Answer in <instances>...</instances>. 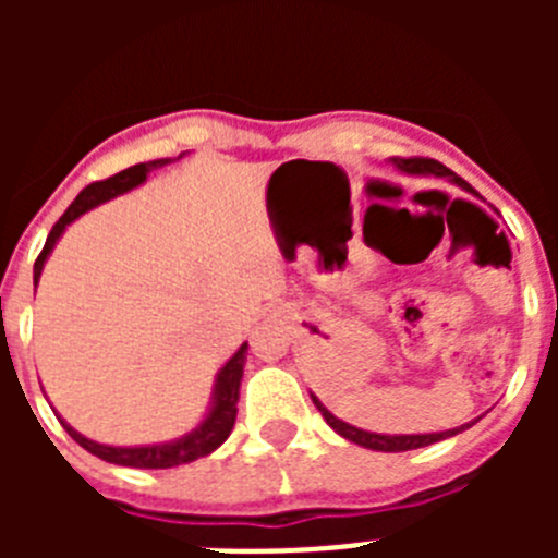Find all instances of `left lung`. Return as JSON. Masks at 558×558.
Returning <instances> with one entry per match:
<instances>
[{"instance_id": "obj_1", "label": "left lung", "mask_w": 558, "mask_h": 558, "mask_svg": "<svg viewBox=\"0 0 558 558\" xmlns=\"http://www.w3.org/2000/svg\"><path fill=\"white\" fill-rule=\"evenodd\" d=\"M393 165H397L402 172H413V175H436V179H450V181H456L458 186H463V190H470V184H463L456 172L447 170V167L436 159H393ZM310 397H313V405L322 411V416L327 418V425L332 427L338 436L349 438V441H354V445H360V447H366V450H379V452L416 450V447L436 445V441H445V438H450V436H456V433L472 427V425H461V427H452V430H441V433H418V436H386V433H368V430H360V427L349 425V422L338 418L335 413H329L327 408L322 405V399L315 397V393H310Z\"/></svg>"}]
</instances>
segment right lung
Segmentation results:
<instances>
[{"mask_svg":"<svg viewBox=\"0 0 558 558\" xmlns=\"http://www.w3.org/2000/svg\"><path fill=\"white\" fill-rule=\"evenodd\" d=\"M181 156H184V153H181ZM165 165H170V159L145 161V165H133V167H128V170L117 172V175H111V179L88 184L86 190H83L81 195L72 201V206L63 211L61 220L52 226V231H49L47 243H44V251L38 254V259H36V268H33V282L38 284V276H41L49 251L56 248V243L61 240V234L66 231V226L72 223V220L81 218L83 211L95 209V206L117 198V195H125V192L136 190L140 184H145V179L150 175V170H156V167H165ZM245 354H248V343H243V347L236 349V352L229 357V363H226V366L218 372V379H215V391H211V405H209V413L204 416V422H201V425L195 427L192 433H186V436L175 438V441H165V445H145V447L97 445V441L81 436L75 427H69L66 422L61 418L63 430L75 438L83 450H88L92 456L102 458V461H108V463H120V466H136V470H170V466H181V463L198 461V458H204V456H209V452L218 450L226 438H229L231 427H234L236 399H240V379H243Z\"/></svg>","mask_w":558,"mask_h":558,"instance_id":"right-lung-1","label":"right lung"}]
</instances>
